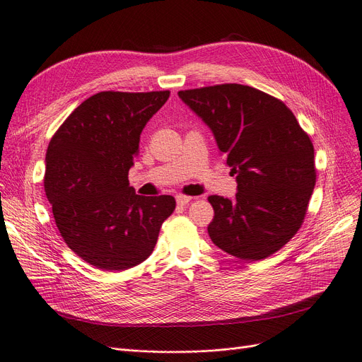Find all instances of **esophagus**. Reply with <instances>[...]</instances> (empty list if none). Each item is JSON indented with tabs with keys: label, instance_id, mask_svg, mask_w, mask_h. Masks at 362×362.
<instances>
[{
	"label": "esophagus",
	"instance_id": "1",
	"mask_svg": "<svg viewBox=\"0 0 362 362\" xmlns=\"http://www.w3.org/2000/svg\"><path fill=\"white\" fill-rule=\"evenodd\" d=\"M191 199H192V197H186V195H177L176 197V202H177L179 206H186L188 203H191Z\"/></svg>",
	"mask_w": 362,
	"mask_h": 362
}]
</instances>
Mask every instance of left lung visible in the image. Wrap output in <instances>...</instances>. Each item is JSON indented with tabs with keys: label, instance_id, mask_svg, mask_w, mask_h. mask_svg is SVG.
<instances>
[{
	"label": "left lung",
	"instance_id": "obj_1",
	"mask_svg": "<svg viewBox=\"0 0 362 362\" xmlns=\"http://www.w3.org/2000/svg\"><path fill=\"white\" fill-rule=\"evenodd\" d=\"M179 97L211 129L237 176L234 199L209 197L211 242L240 259L273 255L300 230L315 188L309 136L284 101L255 88L225 83Z\"/></svg>",
	"mask_w": 362,
	"mask_h": 362
}]
</instances>
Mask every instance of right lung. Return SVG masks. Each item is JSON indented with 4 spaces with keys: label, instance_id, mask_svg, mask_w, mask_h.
I'll return each instance as SVG.
<instances>
[{
    "label": "right lung",
    "instance_id": "right-lung-1",
    "mask_svg": "<svg viewBox=\"0 0 362 362\" xmlns=\"http://www.w3.org/2000/svg\"><path fill=\"white\" fill-rule=\"evenodd\" d=\"M168 97L170 90L98 92L49 143L45 191L58 230L77 257L104 272L149 258L176 209L171 195H137L128 180L140 134Z\"/></svg>",
    "mask_w": 362,
    "mask_h": 362
}]
</instances>
